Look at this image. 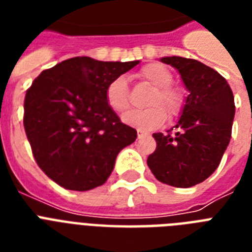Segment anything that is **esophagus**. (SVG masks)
<instances>
[{
    "label": "esophagus",
    "mask_w": 252,
    "mask_h": 252,
    "mask_svg": "<svg viewBox=\"0 0 252 252\" xmlns=\"http://www.w3.org/2000/svg\"><path fill=\"white\" fill-rule=\"evenodd\" d=\"M137 136H138V138H144V137H146V136H149V133H148V132H145V130L138 129L137 130Z\"/></svg>",
    "instance_id": "obj_1"
}]
</instances>
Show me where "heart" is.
<instances>
[{
  "mask_svg": "<svg viewBox=\"0 0 252 252\" xmlns=\"http://www.w3.org/2000/svg\"><path fill=\"white\" fill-rule=\"evenodd\" d=\"M138 77L146 84L154 87L145 110H133L123 116L126 126L141 130H152L161 126L166 120V112L170 118L179 114L184 104L183 91L171 85L172 73L165 65H145L138 72ZM107 104L118 114H123L129 107V89L126 80L119 76L107 85Z\"/></svg>",
  "mask_w": 252,
  "mask_h": 252,
  "instance_id": "heart-1",
  "label": "heart"
}]
</instances>
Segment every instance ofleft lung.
Wrapping results in <instances>:
<instances>
[{"label":"left lung","mask_w":252,"mask_h":252,"mask_svg":"<svg viewBox=\"0 0 252 252\" xmlns=\"http://www.w3.org/2000/svg\"><path fill=\"white\" fill-rule=\"evenodd\" d=\"M161 61L179 72L188 95L175 133H153L157 149L148 166L162 183L188 188L219 167L231 137L234 96L226 80L200 61L179 56Z\"/></svg>","instance_id":"1"}]
</instances>
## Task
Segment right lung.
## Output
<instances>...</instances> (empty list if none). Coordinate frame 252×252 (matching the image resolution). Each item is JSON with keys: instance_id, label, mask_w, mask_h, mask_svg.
Returning <instances> with one entry per match:
<instances>
[{"instance_id": "obj_1", "label": "right lung", "mask_w": 252, "mask_h": 252, "mask_svg": "<svg viewBox=\"0 0 252 252\" xmlns=\"http://www.w3.org/2000/svg\"><path fill=\"white\" fill-rule=\"evenodd\" d=\"M140 61L73 57L43 70L26 93L23 126L37 166L59 186L89 191L106 183L137 132L107 104V85Z\"/></svg>"}]
</instances>
